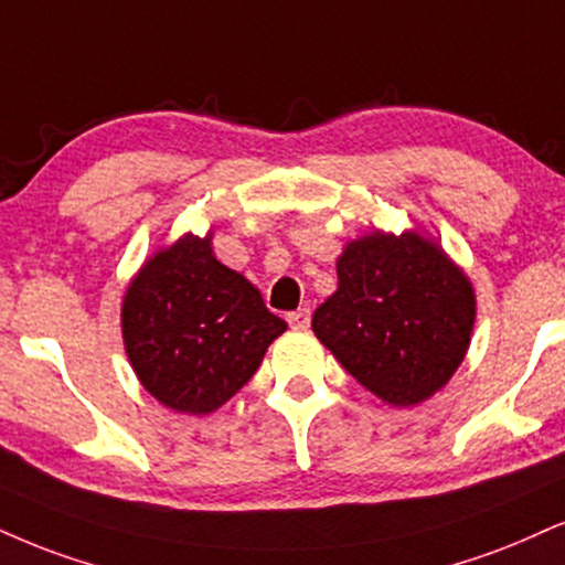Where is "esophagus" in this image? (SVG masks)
Listing matches in <instances>:
<instances>
[{"instance_id": "obj_1", "label": "esophagus", "mask_w": 565, "mask_h": 565, "mask_svg": "<svg viewBox=\"0 0 565 565\" xmlns=\"http://www.w3.org/2000/svg\"><path fill=\"white\" fill-rule=\"evenodd\" d=\"M288 322L294 330H306V327L311 324V311L309 309H298V311H290L288 315Z\"/></svg>"}]
</instances>
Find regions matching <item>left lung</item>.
<instances>
[{
	"label": "left lung",
	"instance_id": "left-lung-1",
	"mask_svg": "<svg viewBox=\"0 0 565 565\" xmlns=\"http://www.w3.org/2000/svg\"><path fill=\"white\" fill-rule=\"evenodd\" d=\"M338 290L311 330L348 374L408 408L448 385L469 351L477 296L466 271L419 230H372L338 256Z\"/></svg>",
	"mask_w": 565,
	"mask_h": 565
}]
</instances>
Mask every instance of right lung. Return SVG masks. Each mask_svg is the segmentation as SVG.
Instances as JSON below:
<instances>
[{"label": "right lung", "instance_id": "1", "mask_svg": "<svg viewBox=\"0 0 565 565\" xmlns=\"http://www.w3.org/2000/svg\"><path fill=\"white\" fill-rule=\"evenodd\" d=\"M206 235L185 233L149 256L122 296V343L138 382L178 414L206 416L233 398L288 330Z\"/></svg>", "mask_w": 565, "mask_h": 565}]
</instances>
